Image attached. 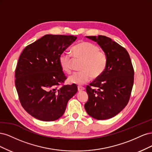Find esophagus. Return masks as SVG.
Here are the masks:
<instances>
[{
  "instance_id": "obj_1",
  "label": "esophagus",
  "mask_w": 152,
  "mask_h": 152,
  "mask_svg": "<svg viewBox=\"0 0 152 152\" xmlns=\"http://www.w3.org/2000/svg\"><path fill=\"white\" fill-rule=\"evenodd\" d=\"M85 89V88L84 87H82V86H78V91L79 92H80V91H84Z\"/></svg>"
}]
</instances>
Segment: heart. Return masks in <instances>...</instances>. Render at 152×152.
Returning <instances> with one entry per match:
<instances>
[{
    "label": "heart",
    "instance_id": "heart-1",
    "mask_svg": "<svg viewBox=\"0 0 152 152\" xmlns=\"http://www.w3.org/2000/svg\"><path fill=\"white\" fill-rule=\"evenodd\" d=\"M73 56L77 59H82V71L75 72L68 77L70 84L83 85L88 82L92 77L97 78L102 75L107 68L108 58L103 50L93 43L81 42L72 49ZM73 58L67 52L62 53L59 56V63L62 70L66 73L72 71Z\"/></svg>",
    "mask_w": 152,
    "mask_h": 152
}]
</instances>
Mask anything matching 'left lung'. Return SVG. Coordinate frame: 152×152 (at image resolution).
Listing matches in <instances>:
<instances>
[{
	"label": "left lung",
	"instance_id": "8db88e82",
	"mask_svg": "<svg viewBox=\"0 0 152 152\" xmlns=\"http://www.w3.org/2000/svg\"><path fill=\"white\" fill-rule=\"evenodd\" d=\"M86 37L98 43L107 54L108 63L103 74L86 87L89 98L84 107L89 116L106 120L117 115L127 104L134 69L126 49L112 39L103 35Z\"/></svg>",
	"mask_w": 152,
	"mask_h": 152
}]
</instances>
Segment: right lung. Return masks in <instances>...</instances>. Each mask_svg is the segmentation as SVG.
I'll return each instance as SVG.
<instances>
[{"label": "right lung", "instance_id": "obj_1", "mask_svg": "<svg viewBox=\"0 0 152 152\" xmlns=\"http://www.w3.org/2000/svg\"><path fill=\"white\" fill-rule=\"evenodd\" d=\"M73 35H45L25 48L15 72V86L22 107L42 121H53L65 113L77 92L74 85L58 86L66 77L59 56L75 42Z\"/></svg>", "mask_w": 152, "mask_h": 152}]
</instances>
